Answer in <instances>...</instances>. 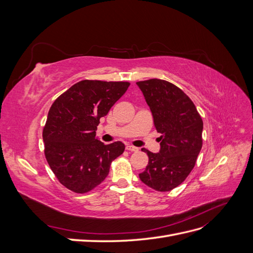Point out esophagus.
I'll return each instance as SVG.
<instances>
[{"instance_id": "obj_1", "label": "esophagus", "mask_w": 253, "mask_h": 253, "mask_svg": "<svg viewBox=\"0 0 253 253\" xmlns=\"http://www.w3.org/2000/svg\"><path fill=\"white\" fill-rule=\"evenodd\" d=\"M126 150L131 151V152H137V151H138V148L133 147V145H126Z\"/></svg>"}]
</instances>
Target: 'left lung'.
Instances as JSON below:
<instances>
[{
	"mask_svg": "<svg viewBox=\"0 0 253 253\" xmlns=\"http://www.w3.org/2000/svg\"><path fill=\"white\" fill-rule=\"evenodd\" d=\"M152 112L160 150L149 156L140 180L159 192L179 186L195 166L203 145V120L192 100L174 84L150 79L136 83Z\"/></svg>",
	"mask_w": 253,
	"mask_h": 253,
	"instance_id": "8db88e82",
	"label": "left lung"
}]
</instances>
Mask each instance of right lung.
<instances>
[{"label": "right lung", "instance_id": "right-lung-1", "mask_svg": "<svg viewBox=\"0 0 253 253\" xmlns=\"http://www.w3.org/2000/svg\"><path fill=\"white\" fill-rule=\"evenodd\" d=\"M128 82L82 80L56 99L43 128L45 157L64 187L86 193L101 183L126 145L96 137L100 118L124 95Z\"/></svg>", "mask_w": 253, "mask_h": 253}]
</instances>
